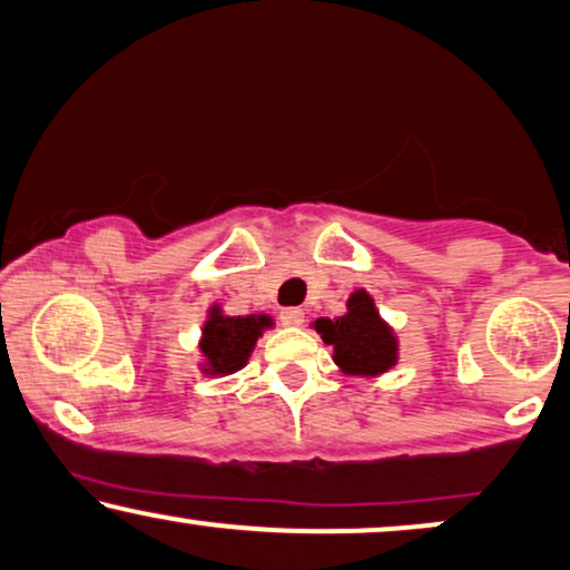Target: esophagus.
<instances>
[{"label":"esophagus","instance_id":"esophagus-1","mask_svg":"<svg viewBox=\"0 0 570 570\" xmlns=\"http://www.w3.org/2000/svg\"><path fill=\"white\" fill-rule=\"evenodd\" d=\"M281 323L292 325V328H297V325L305 323V313H302L299 307H286V309H281Z\"/></svg>","mask_w":570,"mask_h":570}]
</instances>
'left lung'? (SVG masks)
I'll return each instance as SVG.
<instances>
[{
	"mask_svg": "<svg viewBox=\"0 0 570 570\" xmlns=\"http://www.w3.org/2000/svg\"><path fill=\"white\" fill-rule=\"evenodd\" d=\"M348 313L336 321L317 317L315 331L333 346V360L346 375H377L396 364V338L377 317L373 297L354 292Z\"/></svg>",
	"mask_w": 570,
	"mask_h": 570,
	"instance_id": "8db88e82",
	"label": "left lung"
}]
</instances>
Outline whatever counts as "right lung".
<instances>
[{"instance_id":"right-lung-1","label":"right lung","mask_w":570,"mask_h":570,"mask_svg":"<svg viewBox=\"0 0 570 570\" xmlns=\"http://www.w3.org/2000/svg\"><path fill=\"white\" fill-rule=\"evenodd\" d=\"M271 317L247 315V317H224L214 307L210 321L203 328L200 348L208 360V373L226 375L245 367L249 352H253L257 336L268 328Z\"/></svg>"}]
</instances>
